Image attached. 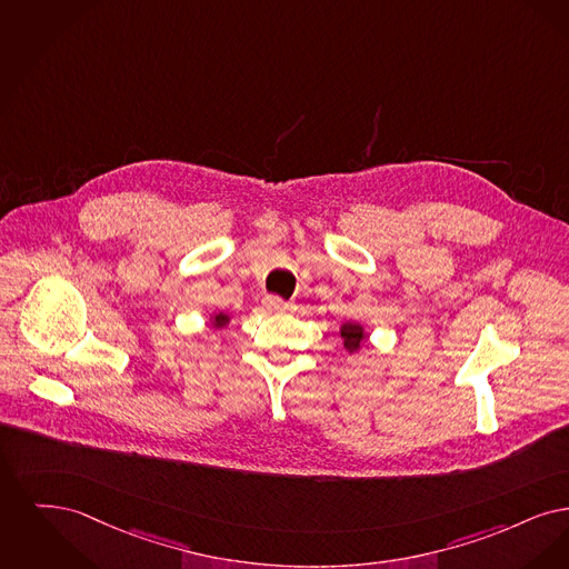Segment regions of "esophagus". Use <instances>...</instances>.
Returning a JSON list of instances; mask_svg holds the SVG:
<instances>
[{"label": "esophagus", "mask_w": 569, "mask_h": 569, "mask_svg": "<svg viewBox=\"0 0 569 569\" xmlns=\"http://www.w3.org/2000/svg\"><path fill=\"white\" fill-rule=\"evenodd\" d=\"M266 308L268 310H273V312H293L296 310V306L293 303H289V301H282L280 297H266Z\"/></svg>", "instance_id": "34e87169"}]
</instances>
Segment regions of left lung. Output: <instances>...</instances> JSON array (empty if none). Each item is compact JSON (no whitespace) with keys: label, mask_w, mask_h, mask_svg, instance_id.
<instances>
[{"label":"left lung","mask_w":569,"mask_h":569,"mask_svg":"<svg viewBox=\"0 0 569 569\" xmlns=\"http://www.w3.org/2000/svg\"><path fill=\"white\" fill-rule=\"evenodd\" d=\"M340 336L345 340V348H347L350 355H355L357 350H361L363 342H366V329L359 325V322H345L340 327Z\"/></svg>","instance_id":"obj_1"}]
</instances>
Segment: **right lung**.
I'll use <instances>...</instances> for the list:
<instances>
[{"instance_id":"right-lung-1","label":"right lung","mask_w":569,"mask_h":569,"mask_svg":"<svg viewBox=\"0 0 569 569\" xmlns=\"http://www.w3.org/2000/svg\"><path fill=\"white\" fill-rule=\"evenodd\" d=\"M227 322H229V315H224V312H219V315L212 317V325H214L217 329H221Z\"/></svg>"}]
</instances>
